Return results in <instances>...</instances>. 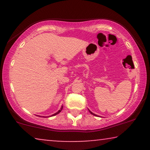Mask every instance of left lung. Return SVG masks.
I'll list each match as a JSON object with an SVG mask.
<instances>
[{
    "mask_svg": "<svg viewBox=\"0 0 150 150\" xmlns=\"http://www.w3.org/2000/svg\"><path fill=\"white\" fill-rule=\"evenodd\" d=\"M88 110H89V109H88ZM89 112H90V113H91V115H94V116H98V115H96V114H94V113H93V112H92L91 111V110H89Z\"/></svg>",
    "mask_w": 150,
    "mask_h": 150,
    "instance_id": "1",
    "label": "left lung"
}]
</instances>
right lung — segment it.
I'll return each instance as SVG.
<instances>
[{
	"label": "right lung",
	"mask_w": 150,
	"mask_h": 150,
	"mask_svg": "<svg viewBox=\"0 0 150 150\" xmlns=\"http://www.w3.org/2000/svg\"><path fill=\"white\" fill-rule=\"evenodd\" d=\"M62 109H63V106H61V108H60V110H59L58 111H57V112H55V113H54L53 115H51V116H54V115H56L59 114V112H60L61 111V110H62Z\"/></svg>",
	"instance_id": "1"
}]
</instances>
